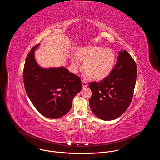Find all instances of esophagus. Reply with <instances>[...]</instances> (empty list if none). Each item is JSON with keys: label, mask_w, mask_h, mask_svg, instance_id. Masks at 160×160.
Listing matches in <instances>:
<instances>
[{"label": "esophagus", "mask_w": 160, "mask_h": 160, "mask_svg": "<svg viewBox=\"0 0 160 160\" xmlns=\"http://www.w3.org/2000/svg\"><path fill=\"white\" fill-rule=\"evenodd\" d=\"M82 87H83V88H84V87H86L88 85L87 82H86V81H85V80H82Z\"/></svg>", "instance_id": "1"}]
</instances>
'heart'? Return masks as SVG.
Wrapping results in <instances>:
<instances>
[{"label": "heart", "mask_w": 160, "mask_h": 160, "mask_svg": "<svg viewBox=\"0 0 160 160\" xmlns=\"http://www.w3.org/2000/svg\"><path fill=\"white\" fill-rule=\"evenodd\" d=\"M80 60L85 61L83 70L90 78L101 80L107 77L116 61L115 52L109 49H103L99 46H87L79 51L77 57L72 58V65L75 70L81 66Z\"/></svg>", "instance_id": "heart-1"}]
</instances>
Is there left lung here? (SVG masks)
<instances>
[{
    "instance_id": "1",
    "label": "left lung",
    "mask_w": 160,
    "mask_h": 160,
    "mask_svg": "<svg viewBox=\"0 0 160 160\" xmlns=\"http://www.w3.org/2000/svg\"><path fill=\"white\" fill-rule=\"evenodd\" d=\"M136 78V64L129 53L122 50L109 75L88 85L92 90L89 103L92 112L102 120L120 117L132 101Z\"/></svg>"
}]
</instances>
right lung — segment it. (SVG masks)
Returning <instances> with one entry per match:
<instances>
[{"label": "right lung", "instance_id": "add662e5", "mask_svg": "<svg viewBox=\"0 0 160 160\" xmlns=\"http://www.w3.org/2000/svg\"><path fill=\"white\" fill-rule=\"evenodd\" d=\"M39 45H36L27 56L23 70L25 88L40 114L48 118H59L70 110L73 98L82 88L81 80L63 66H40L35 58V51Z\"/></svg>", "mask_w": 160, "mask_h": 160}]
</instances>
